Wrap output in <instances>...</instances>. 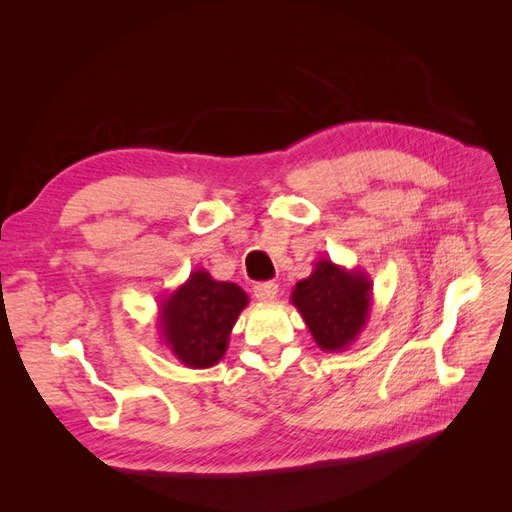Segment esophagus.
<instances>
[{"mask_svg":"<svg viewBox=\"0 0 512 512\" xmlns=\"http://www.w3.org/2000/svg\"><path fill=\"white\" fill-rule=\"evenodd\" d=\"M277 292H280V286L275 282H262L254 286V297L260 303H273L277 299Z\"/></svg>","mask_w":512,"mask_h":512,"instance_id":"1","label":"esophagus"}]
</instances>
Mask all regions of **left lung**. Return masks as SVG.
I'll use <instances>...</instances> for the list:
<instances>
[{
    "label": "left lung",
    "instance_id": "left-lung-1",
    "mask_svg": "<svg viewBox=\"0 0 512 512\" xmlns=\"http://www.w3.org/2000/svg\"><path fill=\"white\" fill-rule=\"evenodd\" d=\"M290 301L320 350L344 352L367 327L374 282L363 269H346L331 258H320L312 275L292 288Z\"/></svg>",
    "mask_w": 512,
    "mask_h": 512
}]
</instances>
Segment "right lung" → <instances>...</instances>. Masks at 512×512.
<instances>
[{
  "instance_id": "add662e5",
  "label": "right lung",
  "mask_w": 512,
  "mask_h": 512,
  "mask_svg": "<svg viewBox=\"0 0 512 512\" xmlns=\"http://www.w3.org/2000/svg\"><path fill=\"white\" fill-rule=\"evenodd\" d=\"M250 303L241 286L213 280L196 269L160 301L158 329L164 346L190 369L218 365L228 348L239 314Z\"/></svg>"
}]
</instances>
